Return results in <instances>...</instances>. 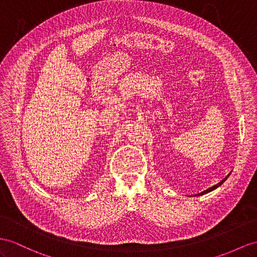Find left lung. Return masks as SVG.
<instances>
[{
  "instance_id": "obj_1",
  "label": "left lung",
  "mask_w": 257,
  "mask_h": 257,
  "mask_svg": "<svg viewBox=\"0 0 257 257\" xmlns=\"http://www.w3.org/2000/svg\"><path fill=\"white\" fill-rule=\"evenodd\" d=\"M228 178V176L226 177V178H223L220 182H218V183H217V185H215V186H213L212 188H209V189H207V190H205V191H203V192H201V193H199V194H196V195H203V194H205V193H208V192H210V191H213V190H215L216 188H218L219 186H221L222 185V183H223V181H225L226 179Z\"/></svg>"
}]
</instances>
